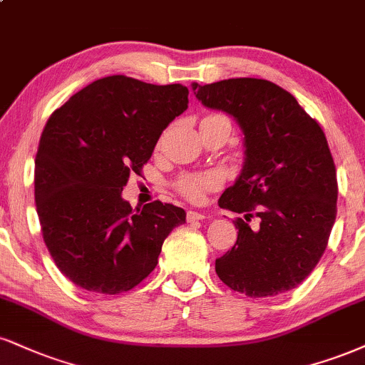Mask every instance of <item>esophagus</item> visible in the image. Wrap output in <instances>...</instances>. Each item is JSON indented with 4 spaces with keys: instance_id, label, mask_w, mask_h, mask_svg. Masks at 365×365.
I'll return each mask as SVG.
<instances>
[{
    "instance_id": "obj_1",
    "label": "esophagus",
    "mask_w": 365,
    "mask_h": 365,
    "mask_svg": "<svg viewBox=\"0 0 365 365\" xmlns=\"http://www.w3.org/2000/svg\"><path fill=\"white\" fill-rule=\"evenodd\" d=\"M205 216L200 212H195V210H188L187 212V221L188 222H199V221H204Z\"/></svg>"
}]
</instances>
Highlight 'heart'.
I'll return each instance as SVG.
<instances>
[{
	"label": "heart",
	"mask_w": 365,
	"mask_h": 365,
	"mask_svg": "<svg viewBox=\"0 0 365 365\" xmlns=\"http://www.w3.org/2000/svg\"><path fill=\"white\" fill-rule=\"evenodd\" d=\"M221 183V177L217 173L207 175H188L178 182V188L187 199L200 200L205 190L216 188Z\"/></svg>",
	"instance_id": "1"
}]
</instances>
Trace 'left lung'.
Here are the masks:
<instances>
[{"mask_svg": "<svg viewBox=\"0 0 365 365\" xmlns=\"http://www.w3.org/2000/svg\"><path fill=\"white\" fill-rule=\"evenodd\" d=\"M192 90L243 133V168L219 207L260 217L257 230L235 222L238 240L216 260V274L250 297L291 291L319 262L336 217V170L324 133L289 91L267 80L192 83Z\"/></svg>", "mask_w": 365, "mask_h": 365, "instance_id": "left-lung-1", "label": "left lung"}]
</instances>
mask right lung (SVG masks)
<instances>
[{
	"label": "right lung",
	"mask_w": 365,
	"mask_h": 365,
	"mask_svg": "<svg viewBox=\"0 0 365 365\" xmlns=\"http://www.w3.org/2000/svg\"><path fill=\"white\" fill-rule=\"evenodd\" d=\"M188 88L107 76L74 93L47 120L35 156V204L61 274L100 294L125 292L155 270L185 210L160 200L133 210L122 197Z\"/></svg>",
	"instance_id": "right-lung-1"
}]
</instances>
